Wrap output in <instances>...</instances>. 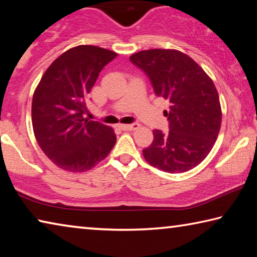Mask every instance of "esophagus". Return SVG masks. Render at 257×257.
I'll return each instance as SVG.
<instances>
[{
    "mask_svg": "<svg viewBox=\"0 0 257 257\" xmlns=\"http://www.w3.org/2000/svg\"><path fill=\"white\" fill-rule=\"evenodd\" d=\"M119 127L122 130H135V129H138L141 125H139V123H132V124H120Z\"/></svg>",
    "mask_w": 257,
    "mask_h": 257,
    "instance_id": "1",
    "label": "esophagus"
}]
</instances>
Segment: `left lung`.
<instances>
[{"mask_svg":"<svg viewBox=\"0 0 257 257\" xmlns=\"http://www.w3.org/2000/svg\"><path fill=\"white\" fill-rule=\"evenodd\" d=\"M130 61L150 78L155 94L170 102V111H164L169 132L153 130V143L143 150L145 160L170 173L197 167L214 146L221 128L214 82L190 56L177 50L141 51Z\"/></svg>","mask_w":257,"mask_h":257,"instance_id":"1","label":"left lung"}]
</instances>
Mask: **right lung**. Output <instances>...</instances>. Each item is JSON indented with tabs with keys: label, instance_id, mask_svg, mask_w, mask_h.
Returning <instances> with one entry per match:
<instances>
[{
	"label": "right lung",
	"instance_id": "add662e5",
	"mask_svg": "<svg viewBox=\"0 0 257 257\" xmlns=\"http://www.w3.org/2000/svg\"><path fill=\"white\" fill-rule=\"evenodd\" d=\"M118 55L79 45L52 62L35 89L32 121L35 137L56 167L69 172L94 168L116 142L113 129L85 118L86 102L99 72Z\"/></svg>",
	"mask_w": 257,
	"mask_h": 257
}]
</instances>
